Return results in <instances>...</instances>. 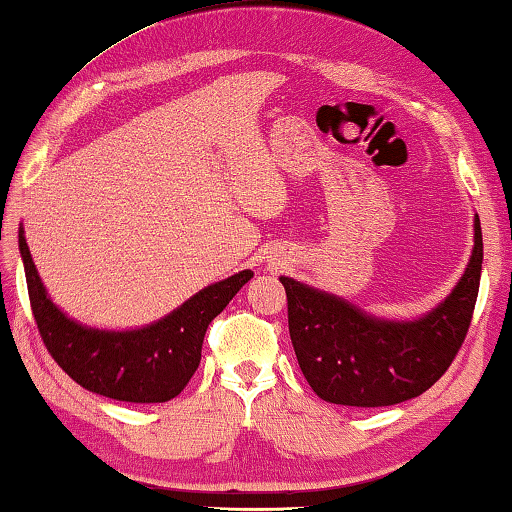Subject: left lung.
<instances>
[{"label": "left lung", "mask_w": 512, "mask_h": 512, "mask_svg": "<svg viewBox=\"0 0 512 512\" xmlns=\"http://www.w3.org/2000/svg\"><path fill=\"white\" fill-rule=\"evenodd\" d=\"M483 236L474 220V249L454 292L415 322H385L345 299L281 276L288 329L301 372L315 395L342 406H392L420 397L449 370L463 347L479 297Z\"/></svg>", "instance_id": "obj_1"}]
</instances>
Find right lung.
<instances>
[{
  "label": "right lung",
  "instance_id": "add662e5",
  "mask_svg": "<svg viewBox=\"0 0 512 512\" xmlns=\"http://www.w3.org/2000/svg\"><path fill=\"white\" fill-rule=\"evenodd\" d=\"M33 320L52 358L81 388L131 404H163L186 388L201 360L208 324L254 276L242 270L204 288L156 324L136 331L88 329L58 311L40 283L20 229Z\"/></svg>",
  "mask_w": 512,
  "mask_h": 512
}]
</instances>
